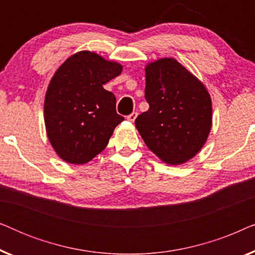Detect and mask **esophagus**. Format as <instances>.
<instances>
[{
    "instance_id": "1",
    "label": "esophagus",
    "mask_w": 255,
    "mask_h": 255,
    "mask_svg": "<svg viewBox=\"0 0 255 255\" xmlns=\"http://www.w3.org/2000/svg\"><path fill=\"white\" fill-rule=\"evenodd\" d=\"M137 116H138L137 113H132L131 115H128V116L127 117V120L128 122H131V123H133V122L135 121V118H137Z\"/></svg>"
}]
</instances>
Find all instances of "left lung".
<instances>
[{
  "instance_id": "obj_1",
  "label": "left lung",
  "mask_w": 255,
  "mask_h": 255,
  "mask_svg": "<svg viewBox=\"0 0 255 255\" xmlns=\"http://www.w3.org/2000/svg\"><path fill=\"white\" fill-rule=\"evenodd\" d=\"M145 79L149 109L135 118V128L162 162L186 163L201 151L210 133V94L200 79L174 58L148 62Z\"/></svg>"
}]
</instances>
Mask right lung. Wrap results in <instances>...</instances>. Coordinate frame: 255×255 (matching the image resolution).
I'll use <instances>...</instances> for the list:
<instances>
[{"label":"right lung","instance_id":"1","mask_svg":"<svg viewBox=\"0 0 255 255\" xmlns=\"http://www.w3.org/2000/svg\"><path fill=\"white\" fill-rule=\"evenodd\" d=\"M122 71L121 64L90 51L76 52L55 71L45 94L44 122L48 140L64 161L89 162L124 121L116 113V97L103 88Z\"/></svg>","mask_w":255,"mask_h":255}]
</instances>
